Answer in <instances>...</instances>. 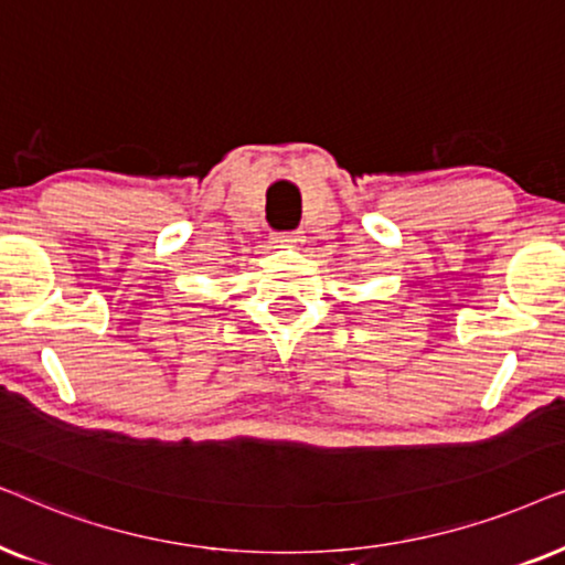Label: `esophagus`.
Wrapping results in <instances>:
<instances>
[{
  "label": "esophagus",
  "instance_id": "esophagus-1",
  "mask_svg": "<svg viewBox=\"0 0 565 565\" xmlns=\"http://www.w3.org/2000/svg\"><path fill=\"white\" fill-rule=\"evenodd\" d=\"M278 243L302 245V243H305V237H302V232H289V235H278Z\"/></svg>",
  "mask_w": 565,
  "mask_h": 565
}]
</instances>
